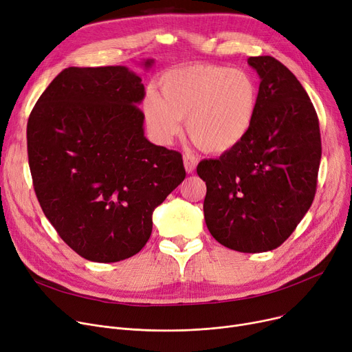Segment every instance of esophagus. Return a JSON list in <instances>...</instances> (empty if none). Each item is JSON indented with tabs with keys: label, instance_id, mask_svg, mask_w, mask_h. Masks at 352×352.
<instances>
[{
	"label": "esophagus",
	"instance_id": "esophagus-1",
	"mask_svg": "<svg viewBox=\"0 0 352 352\" xmlns=\"http://www.w3.org/2000/svg\"><path fill=\"white\" fill-rule=\"evenodd\" d=\"M197 164H198V160L194 155H191V154L184 155V166H186V171L188 174H192L195 171Z\"/></svg>",
	"mask_w": 352,
	"mask_h": 352
}]
</instances>
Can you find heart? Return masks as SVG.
I'll list each match as a JSON object with an SVG mask.
<instances>
[{"label":"heart","instance_id":"obj_1","mask_svg":"<svg viewBox=\"0 0 352 352\" xmlns=\"http://www.w3.org/2000/svg\"><path fill=\"white\" fill-rule=\"evenodd\" d=\"M161 94L148 92L142 104L154 138L171 142L187 118L190 140L208 154L227 153L241 142L258 108V85L250 74L217 64L168 71L161 78Z\"/></svg>","mask_w":352,"mask_h":352}]
</instances>
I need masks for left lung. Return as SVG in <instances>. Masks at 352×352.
<instances>
[{"instance_id":"left-lung-1","label":"left lung","mask_w":352,"mask_h":352,"mask_svg":"<svg viewBox=\"0 0 352 352\" xmlns=\"http://www.w3.org/2000/svg\"><path fill=\"white\" fill-rule=\"evenodd\" d=\"M261 78L250 133L217 160H202L206 224L224 247H280L309 210L321 161L320 122L297 77L270 55L250 57Z\"/></svg>"}]
</instances>
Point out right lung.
Returning <instances> with one entry per match:
<instances>
[{
    "instance_id": "obj_1",
    "label": "right lung",
    "mask_w": 352,
    "mask_h": 352,
    "mask_svg": "<svg viewBox=\"0 0 352 352\" xmlns=\"http://www.w3.org/2000/svg\"><path fill=\"white\" fill-rule=\"evenodd\" d=\"M141 81L122 65L69 67L28 118L36 198L63 241L88 261L117 263L140 252L153 211L186 178L178 151L144 137Z\"/></svg>"
}]
</instances>
